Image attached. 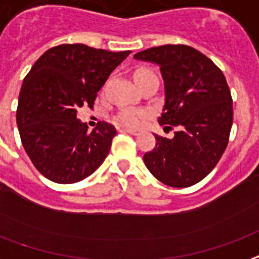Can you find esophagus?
Wrapping results in <instances>:
<instances>
[{"label":"esophagus","mask_w":259,"mask_h":259,"mask_svg":"<svg viewBox=\"0 0 259 259\" xmlns=\"http://www.w3.org/2000/svg\"><path fill=\"white\" fill-rule=\"evenodd\" d=\"M122 132H124V133H129V135H132V136H137V135H139V130H133V129H122Z\"/></svg>","instance_id":"esophagus-1"}]
</instances>
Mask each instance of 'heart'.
<instances>
[{
  "label": "heart",
  "mask_w": 259,
  "mask_h": 259,
  "mask_svg": "<svg viewBox=\"0 0 259 259\" xmlns=\"http://www.w3.org/2000/svg\"><path fill=\"white\" fill-rule=\"evenodd\" d=\"M154 72H151L149 70L145 68H140L135 72V79L136 78H143V76L151 75ZM145 114L143 111L132 110V108H123L116 114V122L122 126H127V127H139L140 124L144 122Z\"/></svg>",
  "instance_id": "heart-1"
}]
</instances>
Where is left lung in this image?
<instances>
[{
	"label": "left lung",
	"mask_w": 259,
	"mask_h": 259,
	"mask_svg": "<svg viewBox=\"0 0 259 259\" xmlns=\"http://www.w3.org/2000/svg\"><path fill=\"white\" fill-rule=\"evenodd\" d=\"M135 59L160 67L164 105L158 122L177 127L171 139L155 135L145 166L168 187H191L215 167L227 148L233 122L227 79L207 56L187 45L151 48Z\"/></svg>",
	"instance_id": "1"
}]
</instances>
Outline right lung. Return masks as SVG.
Segmentation results:
<instances>
[{
  "label": "right lung",
  "instance_id": "obj_1",
  "mask_svg": "<svg viewBox=\"0 0 259 259\" xmlns=\"http://www.w3.org/2000/svg\"><path fill=\"white\" fill-rule=\"evenodd\" d=\"M129 55L64 44L34 63L20 89L16 122L23 147L44 177L78 183L104 162L116 130L99 122L88 132L76 114L83 105L93 107L97 92Z\"/></svg>",
  "mask_w": 259,
  "mask_h": 259
}]
</instances>
